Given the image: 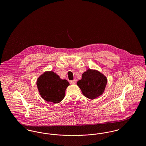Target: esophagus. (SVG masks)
I'll list each match as a JSON object with an SVG mask.
<instances>
[{
    "mask_svg": "<svg viewBox=\"0 0 146 146\" xmlns=\"http://www.w3.org/2000/svg\"><path fill=\"white\" fill-rule=\"evenodd\" d=\"M70 83L71 84H72V85L75 84L76 83V80L75 79H74V80H70Z\"/></svg>",
    "mask_w": 146,
    "mask_h": 146,
    "instance_id": "34e87169",
    "label": "esophagus"
}]
</instances>
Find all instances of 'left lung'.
<instances>
[{
    "label": "left lung",
    "mask_w": 146,
    "mask_h": 146,
    "mask_svg": "<svg viewBox=\"0 0 146 146\" xmlns=\"http://www.w3.org/2000/svg\"><path fill=\"white\" fill-rule=\"evenodd\" d=\"M107 83V78L104 74L96 70L89 69L82 74L77 85L85 97L93 100L103 94Z\"/></svg>",
    "instance_id": "8db88e82"
}]
</instances>
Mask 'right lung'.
<instances>
[{"label":"right lung","mask_w":146,"mask_h":146,"mask_svg":"<svg viewBox=\"0 0 146 146\" xmlns=\"http://www.w3.org/2000/svg\"><path fill=\"white\" fill-rule=\"evenodd\" d=\"M36 85L43 99L58 104L65 96V91L70 83L66 79H61L54 72L49 71L44 72L38 78Z\"/></svg>","instance_id":"right-lung-1"}]
</instances>
